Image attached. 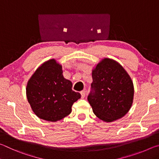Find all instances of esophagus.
Listing matches in <instances>:
<instances>
[{"mask_svg": "<svg viewBox=\"0 0 159 159\" xmlns=\"http://www.w3.org/2000/svg\"><path fill=\"white\" fill-rule=\"evenodd\" d=\"M80 93H81V97L82 98H84L85 96H86V91L85 90H82L80 92Z\"/></svg>", "mask_w": 159, "mask_h": 159, "instance_id": "34e87169", "label": "esophagus"}]
</instances>
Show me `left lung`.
Returning <instances> with one entry per match:
<instances>
[{
  "label": "left lung",
  "mask_w": 159,
  "mask_h": 159,
  "mask_svg": "<svg viewBox=\"0 0 159 159\" xmlns=\"http://www.w3.org/2000/svg\"><path fill=\"white\" fill-rule=\"evenodd\" d=\"M93 82L87 99L93 113L106 122L121 118L133 101L134 87L118 62L105 58L92 71Z\"/></svg>",
  "instance_id": "left-lung-1"
}]
</instances>
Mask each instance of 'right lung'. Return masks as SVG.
<instances>
[{
    "mask_svg": "<svg viewBox=\"0 0 159 159\" xmlns=\"http://www.w3.org/2000/svg\"><path fill=\"white\" fill-rule=\"evenodd\" d=\"M72 87V82L62 76V66L51 59L39 67L29 80L26 89L28 102L39 118L60 120L71 113L72 104L81 97Z\"/></svg>",
    "mask_w": 159,
    "mask_h": 159,
    "instance_id": "obj_1",
    "label": "right lung"
}]
</instances>
